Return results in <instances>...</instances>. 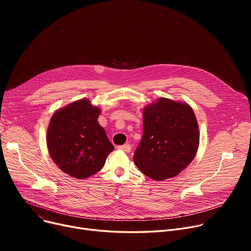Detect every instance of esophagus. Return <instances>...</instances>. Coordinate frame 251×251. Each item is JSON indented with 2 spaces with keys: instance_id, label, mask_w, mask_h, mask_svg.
<instances>
[{
  "instance_id": "1",
  "label": "esophagus",
  "mask_w": 251,
  "mask_h": 251,
  "mask_svg": "<svg viewBox=\"0 0 251 251\" xmlns=\"http://www.w3.org/2000/svg\"><path fill=\"white\" fill-rule=\"evenodd\" d=\"M119 151H122L124 152H130L131 151V146L130 144H124V146H120L117 148Z\"/></svg>"
}]
</instances>
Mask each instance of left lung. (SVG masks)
Listing matches in <instances>:
<instances>
[{
    "label": "left lung",
    "mask_w": 251,
    "mask_h": 251,
    "mask_svg": "<svg viewBox=\"0 0 251 251\" xmlns=\"http://www.w3.org/2000/svg\"><path fill=\"white\" fill-rule=\"evenodd\" d=\"M143 135L133 161L148 177L163 181L180 174L200 147L195 114L186 102L157 99L143 109Z\"/></svg>",
    "instance_id": "obj_1"
}]
</instances>
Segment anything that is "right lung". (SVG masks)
Wrapping results in <instances>:
<instances>
[{"mask_svg": "<svg viewBox=\"0 0 251 251\" xmlns=\"http://www.w3.org/2000/svg\"><path fill=\"white\" fill-rule=\"evenodd\" d=\"M100 109L89 100H75L51 116L47 146L54 163L64 173L85 179L98 173L114 151L99 124Z\"/></svg>", "mask_w": 251, "mask_h": 251, "instance_id": "1", "label": "right lung"}]
</instances>
